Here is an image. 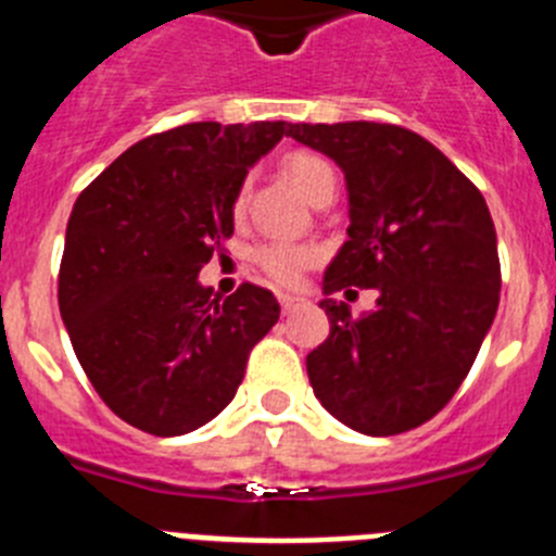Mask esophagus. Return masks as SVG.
Instances as JSON below:
<instances>
[{
    "instance_id": "34e87169",
    "label": "esophagus",
    "mask_w": 556,
    "mask_h": 556,
    "mask_svg": "<svg viewBox=\"0 0 556 556\" xmlns=\"http://www.w3.org/2000/svg\"><path fill=\"white\" fill-rule=\"evenodd\" d=\"M278 303H281V312L289 314V312H294V308L303 306V298H298V294H289V292H278Z\"/></svg>"
}]
</instances>
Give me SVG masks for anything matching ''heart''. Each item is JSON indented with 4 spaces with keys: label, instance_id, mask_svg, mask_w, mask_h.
<instances>
[{
    "label": "heart",
    "instance_id": "b5f03b06",
    "mask_svg": "<svg viewBox=\"0 0 556 556\" xmlns=\"http://www.w3.org/2000/svg\"><path fill=\"white\" fill-rule=\"evenodd\" d=\"M283 175L308 203L320 200L326 191H337V172L326 159L314 155V152H292V155H287L283 159ZM244 191L248 189L242 186L233 200L236 214H242L244 208ZM317 258H320V250L314 244L283 242V239H269V242L255 244L253 250L255 267L269 275L275 283H283V287L301 281V275L308 267H314Z\"/></svg>",
    "mask_w": 556,
    "mask_h": 556
}]
</instances>
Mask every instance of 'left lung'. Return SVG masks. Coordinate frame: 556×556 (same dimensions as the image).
<instances>
[{
  "mask_svg": "<svg viewBox=\"0 0 556 556\" xmlns=\"http://www.w3.org/2000/svg\"><path fill=\"white\" fill-rule=\"evenodd\" d=\"M289 136L345 172L351 228L323 292H378L362 317L320 303L331 333L306 356L314 395L362 434L417 429L454 397L493 326L501 264L488 203L406 127L289 125Z\"/></svg>",
  "mask_w": 556,
  "mask_h": 556,
  "instance_id": "left-lung-1",
  "label": "left lung"
}]
</instances>
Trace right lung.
<instances>
[{"label": "right lung", "mask_w": 556, "mask_h": 556, "mask_svg": "<svg viewBox=\"0 0 556 556\" xmlns=\"http://www.w3.org/2000/svg\"><path fill=\"white\" fill-rule=\"evenodd\" d=\"M287 122H191L147 136L80 191L58 306L77 362L125 424L155 437L200 429L233 401L255 342L278 323L273 292L228 298L198 273L233 236V200Z\"/></svg>", "instance_id": "obj_1"}]
</instances>
